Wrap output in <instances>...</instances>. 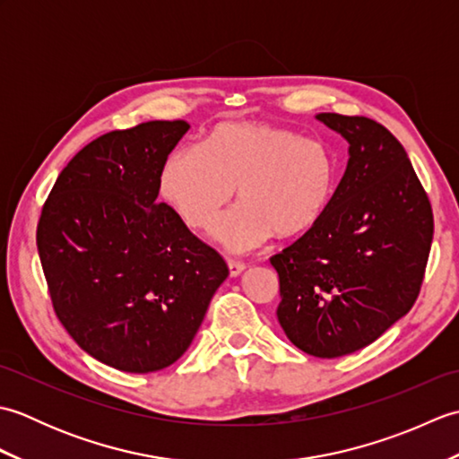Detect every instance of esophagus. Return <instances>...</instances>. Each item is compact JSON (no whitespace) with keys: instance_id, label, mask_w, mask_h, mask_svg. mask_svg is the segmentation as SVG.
<instances>
[{"instance_id":"obj_1","label":"esophagus","mask_w":459,"mask_h":459,"mask_svg":"<svg viewBox=\"0 0 459 459\" xmlns=\"http://www.w3.org/2000/svg\"><path fill=\"white\" fill-rule=\"evenodd\" d=\"M247 270V264L245 262H238V260H229V272H230V276L232 278H237V276H240L242 272Z\"/></svg>"}]
</instances>
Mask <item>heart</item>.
<instances>
[{
  "label": "heart",
  "instance_id": "b5f03b06",
  "mask_svg": "<svg viewBox=\"0 0 459 459\" xmlns=\"http://www.w3.org/2000/svg\"><path fill=\"white\" fill-rule=\"evenodd\" d=\"M335 161L327 145L272 124H221L204 152L181 145L165 160L161 195L193 229H209L232 195L240 203L217 222L214 240L235 255L272 232L307 230L333 193Z\"/></svg>",
  "mask_w": 459,
  "mask_h": 459
}]
</instances>
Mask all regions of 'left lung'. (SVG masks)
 Returning a JSON list of instances; mask_svg holds the SVG:
<instances>
[{
    "mask_svg": "<svg viewBox=\"0 0 459 459\" xmlns=\"http://www.w3.org/2000/svg\"><path fill=\"white\" fill-rule=\"evenodd\" d=\"M316 120L349 143L347 168L321 217L270 264L288 339L307 355L335 359L370 345L411 311L434 217L404 148L385 126L333 112Z\"/></svg>",
    "mask_w": 459,
    "mask_h": 459,
    "instance_id": "1",
    "label": "left lung"
}]
</instances>
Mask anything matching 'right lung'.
Masks as SVG:
<instances>
[{
	"mask_svg": "<svg viewBox=\"0 0 459 459\" xmlns=\"http://www.w3.org/2000/svg\"><path fill=\"white\" fill-rule=\"evenodd\" d=\"M187 130L155 120L84 145L37 224L58 319L82 351L126 373L173 365L229 276L217 252L158 201L163 163Z\"/></svg>",
	"mask_w": 459,
	"mask_h": 459,
	"instance_id": "obj_1",
	"label": "right lung"
}]
</instances>
